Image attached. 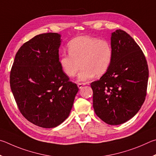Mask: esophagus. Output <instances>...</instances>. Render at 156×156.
<instances>
[{"instance_id":"34e87169","label":"esophagus","mask_w":156,"mask_h":156,"mask_svg":"<svg viewBox=\"0 0 156 156\" xmlns=\"http://www.w3.org/2000/svg\"><path fill=\"white\" fill-rule=\"evenodd\" d=\"M85 85H86V83H77V86L80 89L82 88V87L83 86H85Z\"/></svg>"}]
</instances>
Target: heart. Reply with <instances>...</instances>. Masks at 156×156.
Segmentation results:
<instances>
[{
  "label": "heart",
  "instance_id": "b5f03b06",
  "mask_svg": "<svg viewBox=\"0 0 156 156\" xmlns=\"http://www.w3.org/2000/svg\"><path fill=\"white\" fill-rule=\"evenodd\" d=\"M69 53H62L59 65L63 72L69 77L78 75V80L86 81L95 75H102L107 72L113 59V49L109 41L83 35L74 38L68 44Z\"/></svg>",
  "mask_w": 156,
  "mask_h": 156
}]
</instances>
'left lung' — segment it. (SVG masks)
I'll use <instances>...</instances> for the list:
<instances>
[{"label": "left lung", "mask_w": 156, "mask_h": 156, "mask_svg": "<svg viewBox=\"0 0 156 156\" xmlns=\"http://www.w3.org/2000/svg\"><path fill=\"white\" fill-rule=\"evenodd\" d=\"M113 59L99 80L92 82L95 113L107 124L124 123L145 100L149 78L145 56L130 35L121 29L112 34Z\"/></svg>", "instance_id": "left-lung-1"}]
</instances>
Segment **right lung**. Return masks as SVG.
<instances>
[{"label":"right lung","mask_w":156,"mask_h":156,"mask_svg":"<svg viewBox=\"0 0 156 156\" xmlns=\"http://www.w3.org/2000/svg\"><path fill=\"white\" fill-rule=\"evenodd\" d=\"M61 35H37L19 48L10 73V87L19 110L29 122L53 128L69 116L79 88L59 62Z\"/></svg>","instance_id":"add662e5"}]
</instances>
